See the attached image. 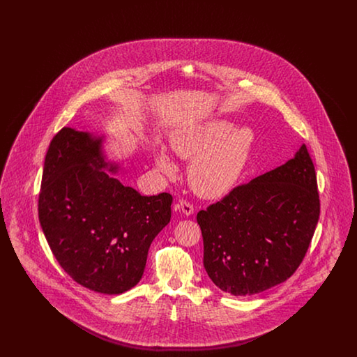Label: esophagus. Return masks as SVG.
<instances>
[{
  "instance_id": "1",
  "label": "esophagus",
  "mask_w": 357,
  "mask_h": 357,
  "mask_svg": "<svg viewBox=\"0 0 357 357\" xmlns=\"http://www.w3.org/2000/svg\"><path fill=\"white\" fill-rule=\"evenodd\" d=\"M178 206L183 211V214H186V215H191L194 213V206L190 204L188 201H186V199H179Z\"/></svg>"
}]
</instances>
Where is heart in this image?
I'll use <instances>...</instances> for the list:
<instances>
[{
  "instance_id": "obj_1",
  "label": "heart",
  "mask_w": 357,
  "mask_h": 357,
  "mask_svg": "<svg viewBox=\"0 0 357 357\" xmlns=\"http://www.w3.org/2000/svg\"><path fill=\"white\" fill-rule=\"evenodd\" d=\"M233 127L229 120H211L171 137L175 153L186 159L195 158L188 169V181L192 190L204 198L226 195L246 167L255 136L249 128ZM156 165L165 172L174 170L166 151L158 153Z\"/></svg>"
}]
</instances>
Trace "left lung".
<instances>
[{
	"mask_svg": "<svg viewBox=\"0 0 357 357\" xmlns=\"http://www.w3.org/2000/svg\"><path fill=\"white\" fill-rule=\"evenodd\" d=\"M319 217L316 171L304 144L285 165L234 187L197 214L204 269L233 296L273 288L301 265Z\"/></svg>",
	"mask_w": 357,
	"mask_h": 357,
	"instance_id": "1",
	"label": "left lung"
}]
</instances>
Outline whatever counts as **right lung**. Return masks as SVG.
<instances>
[{"mask_svg": "<svg viewBox=\"0 0 357 357\" xmlns=\"http://www.w3.org/2000/svg\"><path fill=\"white\" fill-rule=\"evenodd\" d=\"M105 167L100 140L63 127L45 155L38 220L73 281L120 294L140 281L153 238L170 222L172 195L143 197Z\"/></svg>", "mask_w": 357, "mask_h": 357, "instance_id": "right-lung-1", "label": "right lung"}]
</instances>
